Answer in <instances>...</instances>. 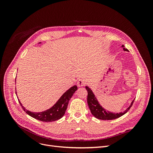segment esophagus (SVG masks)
I'll list each match as a JSON object with an SVG mask.
<instances>
[{
    "label": "esophagus",
    "mask_w": 153,
    "mask_h": 153,
    "mask_svg": "<svg viewBox=\"0 0 153 153\" xmlns=\"http://www.w3.org/2000/svg\"><path fill=\"white\" fill-rule=\"evenodd\" d=\"M77 86L78 87H82L84 86L85 84V81L83 79H79L77 82Z\"/></svg>",
    "instance_id": "esophagus-1"
}]
</instances>
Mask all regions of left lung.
<instances>
[{
  "label": "left lung",
  "mask_w": 153,
  "mask_h": 153,
  "mask_svg": "<svg viewBox=\"0 0 153 153\" xmlns=\"http://www.w3.org/2000/svg\"><path fill=\"white\" fill-rule=\"evenodd\" d=\"M122 47L123 48L124 51H128L127 49L124 48L123 45H122ZM85 89L87 91V103H88V105H89V109L91 111V114L95 118L100 120H114V119H116L117 118L122 117L130 109L134 100V99L131 102V105L129 106V107L127 108L126 110H125L123 112H120V113H117V114L113 113V112H110L105 110L100 105L98 100H97V99H96L95 95L94 94L93 92L89 87L85 86Z\"/></svg>",
  "instance_id": "obj_1"
}]
</instances>
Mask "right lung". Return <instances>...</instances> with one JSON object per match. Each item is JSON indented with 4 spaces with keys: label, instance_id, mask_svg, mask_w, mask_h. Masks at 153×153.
<instances>
[{
    "label": "right lung",
    "instance_id": "obj_1",
    "mask_svg": "<svg viewBox=\"0 0 153 153\" xmlns=\"http://www.w3.org/2000/svg\"><path fill=\"white\" fill-rule=\"evenodd\" d=\"M77 90V85L72 86L65 93H64V94L61 96L60 99L51 108L42 112L30 111L25 109V108L22 105V103H20L19 100V102L23 110L30 117L42 122H51L61 118L64 116V115L65 114L66 110L68 108L69 101ZM16 94H17V92H16Z\"/></svg>",
    "mask_w": 153,
    "mask_h": 153
}]
</instances>
